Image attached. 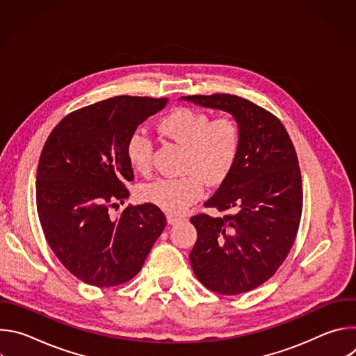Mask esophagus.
<instances>
[{"instance_id":"1","label":"esophagus","mask_w":356,"mask_h":356,"mask_svg":"<svg viewBox=\"0 0 356 356\" xmlns=\"http://www.w3.org/2000/svg\"><path fill=\"white\" fill-rule=\"evenodd\" d=\"M180 221H181L180 217H176V216H172V214L168 216V222H169L170 225H175V224H177V222H180Z\"/></svg>"}]
</instances>
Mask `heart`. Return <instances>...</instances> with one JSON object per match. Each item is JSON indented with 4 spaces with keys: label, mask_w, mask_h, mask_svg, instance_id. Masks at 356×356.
<instances>
[{
    "label": "heart",
    "mask_w": 356,
    "mask_h": 356,
    "mask_svg": "<svg viewBox=\"0 0 356 356\" xmlns=\"http://www.w3.org/2000/svg\"><path fill=\"white\" fill-rule=\"evenodd\" d=\"M161 134L186 147L181 177H163L140 188L143 201L166 213L181 214L204 194L206 180L218 183L234 168L241 149V129L235 120L211 117L193 108H177L163 117L158 125ZM129 166L147 175L154 165V142L142 129H134L125 143Z\"/></svg>",
    "instance_id": "b5f03b06"
}]
</instances>
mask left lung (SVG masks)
Wrapping results in <instances>:
<instances>
[{
  "label": "left lung",
  "mask_w": 356,
  "mask_h": 356,
  "mask_svg": "<svg viewBox=\"0 0 356 356\" xmlns=\"http://www.w3.org/2000/svg\"><path fill=\"white\" fill-rule=\"evenodd\" d=\"M181 99L229 113L241 129L238 159L204 202L229 213L190 218L197 229L193 272L211 291H250L280 268L298 231L302 187L296 149L279 118L245 98L211 94Z\"/></svg>",
  "instance_id": "left-lung-1"
}]
</instances>
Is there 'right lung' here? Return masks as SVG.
I'll list each match as a JSON object with an SVG mask.
<instances>
[{"mask_svg": "<svg viewBox=\"0 0 356 356\" xmlns=\"http://www.w3.org/2000/svg\"><path fill=\"white\" fill-rule=\"evenodd\" d=\"M166 104L168 98L113 97L70 113L44 142L36 173L39 221L62 265L87 284L131 280L166 227L150 202L128 206L117 218L108 214L129 197V134Z\"/></svg>", "mask_w": 356, "mask_h": 356, "instance_id": "right-lung-1", "label": "right lung"}]
</instances>
